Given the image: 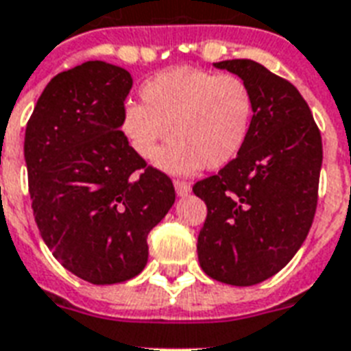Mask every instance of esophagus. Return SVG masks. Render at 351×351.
I'll return each mask as SVG.
<instances>
[{"mask_svg": "<svg viewBox=\"0 0 351 351\" xmlns=\"http://www.w3.org/2000/svg\"><path fill=\"white\" fill-rule=\"evenodd\" d=\"M173 186H176L178 195H186L190 194V190H192L190 183H186V181H173Z\"/></svg>", "mask_w": 351, "mask_h": 351, "instance_id": "1", "label": "esophagus"}]
</instances>
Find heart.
Returning <instances> with one entry per match:
<instances>
[{"instance_id": "1", "label": "heart", "mask_w": 351, "mask_h": 351, "mask_svg": "<svg viewBox=\"0 0 351 351\" xmlns=\"http://www.w3.org/2000/svg\"><path fill=\"white\" fill-rule=\"evenodd\" d=\"M138 97L141 106L122 108L119 128L130 150L145 161L157 156L171 130L174 141L156 161L162 172L219 170L249 143L254 97L236 75L172 67L143 82Z\"/></svg>"}]
</instances>
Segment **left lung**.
<instances>
[{"instance_id":"1","label":"left lung","mask_w":351,"mask_h":351,"mask_svg":"<svg viewBox=\"0 0 351 351\" xmlns=\"http://www.w3.org/2000/svg\"><path fill=\"white\" fill-rule=\"evenodd\" d=\"M245 80L254 97L249 143L216 176L194 184L206 219L197 258L210 278L254 286L286 267L313 223L322 138L291 82L252 60L214 64Z\"/></svg>"}]
</instances>
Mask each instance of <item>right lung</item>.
Listing matches in <instances>:
<instances>
[{
  "label": "right lung",
  "mask_w": 351,
  "mask_h": 351,
  "mask_svg": "<svg viewBox=\"0 0 351 351\" xmlns=\"http://www.w3.org/2000/svg\"><path fill=\"white\" fill-rule=\"evenodd\" d=\"M132 75L91 60L47 84L27 122L32 213L45 245L67 271L106 286L137 276L148 234L176 201L172 179L122 137Z\"/></svg>",
  "instance_id": "1"
}]
</instances>
